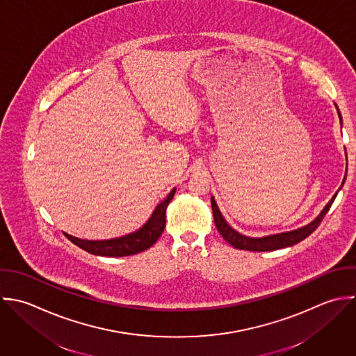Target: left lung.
<instances>
[{
  "label": "left lung",
  "mask_w": 356,
  "mask_h": 356,
  "mask_svg": "<svg viewBox=\"0 0 356 356\" xmlns=\"http://www.w3.org/2000/svg\"><path fill=\"white\" fill-rule=\"evenodd\" d=\"M339 116L341 119L340 112H339ZM336 196H337V193L332 197V200L326 204V207L322 210V213L309 225H307L304 228H300L297 231L284 232V234L272 235V236L258 237V238L240 235L235 229H232L227 224V221L224 220L222 214L220 213V210H218V207L216 204L214 197H211V209H213L214 222H216V227H217L220 235L224 237L227 240V243H229L232 247H235L237 250H248V251H273V250H277V248H283V247H289V245L297 244L301 240H304L305 237L309 236L319 227V224L322 222V220L327 214V211L332 207Z\"/></svg>",
  "instance_id": "1"
}]
</instances>
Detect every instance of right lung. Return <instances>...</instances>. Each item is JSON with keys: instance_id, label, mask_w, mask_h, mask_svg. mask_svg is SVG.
Listing matches in <instances>:
<instances>
[{"instance_id": "obj_1", "label": "right lung", "mask_w": 356, "mask_h": 356, "mask_svg": "<svg viewBox=\"0 0 356 356\" xmlns=\"http://www.w3.org/2000/svg\"><path fill=\"white\" fill-rule=\"evenodd\" d=\"M174 195H175V189H172L167 196V199L156 207L150 220L139 231L131 235L112 238V240H101V241L83 240V238L70 236L67 234H65V236L77 247L94 255L125 257V255H132V254L145 251L149 247H152L157 241V238L161 236L165 228V210L170 202L172 200Z\"/></svg>"}]
</instances>
